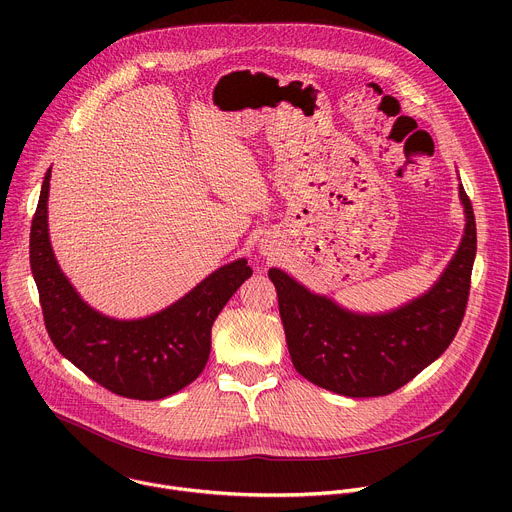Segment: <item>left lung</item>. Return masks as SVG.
<instances>
[{
    "label": "left lung",
    "mask_w": 512,
    "mask_h": 512,
    "mask_svg": "<svg viewBox=\"0 0 512 512\" xmlns=\"http://www.w3.org/2000/svg\"><path fill=\"white\" fill-rule=\"evenodd\" d=\"M466 227L458 251L425 294L383 314H358L271 267L287 350L310 383L344 397L397 391L454 340L470 294L476 257L472 202L460 184Z\"/></svg>",
    "instance_id": "obj_1"
}]
</instances>
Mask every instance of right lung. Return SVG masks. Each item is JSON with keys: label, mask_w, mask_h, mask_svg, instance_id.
Wrapping results in <instances>:
<instances>
[{"label": "right lung", "mask_w": 512, "mask_h": 512, "mask_svg": "<svg viewBox=\"0 0 512 512\" xmlns=\"http://www.w3.org/2000/svg\"><path fill=\"white\" fill-rule=\"evenodd\" d=\"M50 170L30 231V265L44 324L58 352L115 395L156 401L190 385L206 367L210 330L253 269L237 259L212 271L172 306L137 320L91 308L62 273L48 235Z\"/></svg>", "instance_id": "1"}]
</instances>
